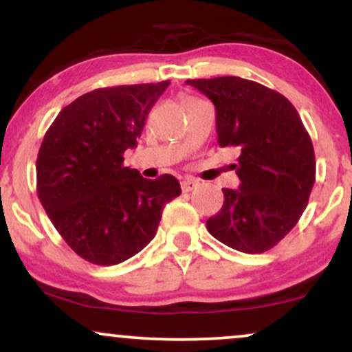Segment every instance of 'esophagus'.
<instances>
[{
    "label": "esophagus",
    "mask_w": 352,
    "mask_h": 352,
    "mask_svg": "<svg viewBox=\"0 0 352 352\" xmlns=\"http://www.w3.org/2000/svg\"><path fill=\"white\" fill-rule=\"evenodd\" d=\"M197 185H199V180L185 179V180H182L180 187H182V192H192L193 188H197Z\"/></svg>",
    "instance_id": "obj_1"
}]
</instances>
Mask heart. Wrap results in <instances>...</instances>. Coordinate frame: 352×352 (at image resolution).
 Returning <instances> with one entry per match:
<instances>
[{
	"label": "heart",
	"mask_w": 352,
	"mask_h": 352,
	"mask_svg": "<svg viewBox=\"0 0 352 352\" xmlns=\"http://www.w3.org/2000/svg\"><path fill=\"white\" fill-rule=\"evenodd\" d=\"M192 100H195V99H192V98H187V99H184V104H187V102H192Z\"/></svg>",
	"instance_id": "obj_1"
}]
</instances>
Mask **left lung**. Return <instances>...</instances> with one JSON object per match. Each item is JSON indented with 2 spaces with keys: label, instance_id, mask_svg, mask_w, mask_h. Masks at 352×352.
Instances as JSON below:
<instances>
[{
  "label": "left lung",
  "instance_id": "obj_1",
  "mask_svg": "<svg viewBox=\"0 0 352 352\" xmlns=\"http://www.w3.org/2000/svg\"><path fill=\"white\" fill-rule=\"evenodd\" d=\"M212 100L221 147H240V187L223 188V207L207 220L218 241L256 254L292 232L308 205L316 160L300 114L285 96L236 76L188 79Z\"/></svg>",
  "mask_w": 352,
  "mask_h": 352
}]
</instances>
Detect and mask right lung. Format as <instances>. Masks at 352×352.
Returning a JSON list of instances; mask_svg holds the SVG:
<instances>
[{
	"label": "right lung",
	"mask_w": 352,
	"mask_h": 352,
	"mask_svg": "<svg viewBox=\"0 0 352 352\" xmlns=\"http://www.w3.org/2000/svg\"><path fill=\"white\" fill-rule=\"evenodd\" d=\"M170 80L96 89L59 112L36 162L38 197L59 235L84 260L111 266L151 243L175 177L144 179L124 167L148 112Z\"/></svg>",
	"instance_id": "obj_1"
}]
</instances>
